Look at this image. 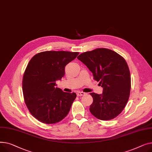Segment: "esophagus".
Listing matches in <instances>:
<instances>
[{"mask_svg":"<svg viewBox=\"0 0 152 152\" xmlns=\"http://www.w3.org/2000/svg\"><path fill=\"white\" fill-rule=\"evenodd\" d=\"M84 94H85V93H83V92H82V91H78V92L77 93V95L78 96H83V95H84Z\"/></svg>","mask_w":152,"mask_h":152,"instance_id":"34e87169","label":"esophagus"}]
</instances>
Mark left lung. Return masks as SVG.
I'll list each match as a JSON object with an SVG mask.
<instances>
[{
  "label": "left lung",
  "mask_w": 152,
  "mask_h": 152,
  "mask_svg": "<svg viewBox=\"0 0 152 152\" xmlns=\"http://www.w3.org/2000/svg\"><path fill=\"white\" fill-rule=\"evenodd\" d=\"M81 61L99 82L103 93H90L93 102L90 112L101 120H110L123 111L129 99L131 75L126 62L117 53L107 48H97L80 54Z\"/></svg>",
  "instance_id": "1"
}]
</instances>
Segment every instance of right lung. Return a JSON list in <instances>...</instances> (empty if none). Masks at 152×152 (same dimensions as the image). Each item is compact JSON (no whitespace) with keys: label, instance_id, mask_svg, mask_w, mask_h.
I'll list each match as a JSON object with an SVG mask.
<instances>
[{"label":"right lung","instance_id":"add662e5","mask_svg":"<svg viewBox=\"0 0 152 152\" xmlns=\"http://www.w3.org/2000/svg\"><path fill=\"white\" fill-rule=\"evenodd\" d=\"M78 52L47 51L37 53L29 62L23 78L24 102L37 120L54 124L64 119L77 97L75 93L62 91L56 81L65 74V67Z\"/></svg>","mask_w":152,"mask_h":152}]
</instances>
